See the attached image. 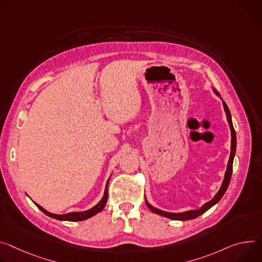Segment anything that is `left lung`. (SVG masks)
<instances>
[{"label": "left lung", "instance_id": "8db88e82", "mask_svg": "<svg viewBox=\"0 0 262 262\" xmlns=\"http://www.w3.org/2000/svg\"><path fill=\"white\" fill-rule=\"evenodd\" d=\"M212 91L213 93L217 95V96L222 99L221 95L216 92V90L212 86ZM223 100V99H222ZM223 105H224V110L226 112V116H227V120L229 123V127L231 130V152H230V158L228 161V165H227V170L225 172V177H224V181L222 183V186L220 188V190L217 191V193L214 195V198L212 200H210L209 202H207L206 204H204L201 208L195 209V210H188L185 212H180V213H173V212H167V211H163L161 209H158L156 207H154L152 205H150L145 196V203L147 205V207L150 209V211H152L156 214H159L161 216L167 217L170 220H174V221H190V220H194L196 217H199L200 215H202L203 213H205L206 211H208L211 207H213L214 205H216L221 199L224 196L225 192L227 191L228 186L230 184L231 181V177H232V168H233V161H234V157H235V152H236V133L232 123V117H231V113L229 111L228 105L226 104V102L223 100Z\"/></svg>", "mask_w": 262, "mask_h": 262}]
</instances>
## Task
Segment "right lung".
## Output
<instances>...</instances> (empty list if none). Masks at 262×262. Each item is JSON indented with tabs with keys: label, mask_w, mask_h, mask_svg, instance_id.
<instances>
[{
	"label": "right lung",
	"mask_w": 262,
	"mask_h": 262,
	"mask_svg": "<svg viewBox=\"0 0 262 262\" xmlns=\"http://www.w3.org/2000/svg\"><path fill=\"white\" fill-rule=\"evenodd\" d=\"M112 176V174H111ZM110 176V177H111ZM108 182H110V179L107 180L106 182V185H105V189H104V194L102 196V199L98 202V204L95 205L94 207H92L91 209L89 210H85V211H80V212H70V213H67V214H54V213H51L49 211H47L46 209H43L41 206H39L38 204L34 203L37 208L39 210H41L46 215H48L52 219H55V220H58V221H67V222H81V221H85L94 215H96V214H98L99 212H101L103 210V208L105 207L106 205V202H107V186H108Z\"/></svg>",
	"instance_id": "add662e5"
}]
</instances>
